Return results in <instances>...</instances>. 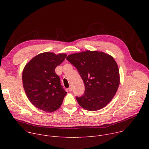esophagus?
<instances>
[{"label": "esophagus", "instance_id": "obj_1", "mask_svg": "<svg viewBox=\"0 0 149 149\" xmlns=\"http://www.w3.org/2000/svg\"><path fill=\"white\" fill-rule=\"evenodd\" d=\"M68 90H69V91H72V87L71 86H70L69 88H68Z\"/></svg>", "mask_w": 149, "mask_h": 149}]
</instances>
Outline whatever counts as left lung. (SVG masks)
I'll use <instances>...</instances> for the list:
<instances>
[{"label":"left lung","mask_w":149,"mask_h":149,"mask_svg":"<svg viewBox=\"0 0 149 149\" xmlns=\"http://www.w3.org/2000/svg\"><path fill=\"white\" fill-rule=\"evenodd\" d=\"M67 59L77 69L85 92L76 99L81 107L97 111L114 97L120 84L118 67L113 56L102 52L87 51L71 54Z\"/></svg>","instance_id":"8db88e82"}]
</instances>
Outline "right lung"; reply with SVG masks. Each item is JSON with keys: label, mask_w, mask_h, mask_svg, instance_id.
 <instances>
[{"label": "right lung", "mask_w": 149, "mask_h": 149, "mask_svg": "<svg viewBox=\"0 0 149 149\" xmlns=\"http://www.w3.org/2000/svg\"><path fill=\"white\" fill-rule=\"evenodd\" d=\"M65 54H40L25 65L22 73L26 96L35 107L51 113L58 110L67 92L61 86L55 69L64 61Z\"/></svg>", "instance_id": "obj_1"}]
</instances>
